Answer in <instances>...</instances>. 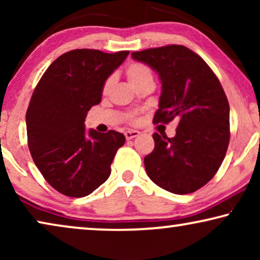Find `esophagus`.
<instances>
[{
  "instance_id": "esophagus-1",
  "label": "esophagus",
  "mask_w": 260,
  "mask_h": 260,
  "mask_svg": "<svg viewBox=\"0 0 260 260\" xmlns=\"http://www.w3.org/2000/svg\"><path fill=\"white\" fill-rule=\"evenodd\" d=\"M124 135H125L126 140H133V138H136V137L140 136L141 133H140V131H137V130H129V131H126V133Z\"/></svg>"
}]
</instances>
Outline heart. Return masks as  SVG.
Here are the masks:
<instances>
[{
    "instance_id": "heart-1",
    "label": "heart",
    "mask_w": 260,
    "mask_h": 260,
    "mask_svg": "<svg viewBox=\"0 0 260 260\" xmlns=\"http://www.w3.org/2000/svg\"><path fill=\"white\" fill-rule=\"evenodd\" d=\"M125 74L127 80L131 84L133 87H137L138 85L145 83V81H152L154 80V77H152L151 70L149 69L147 65L141 62H131L129 66L126 67ZM111 78H109L108 80L105 81L104 86H103V91L108 92L110 86H111ZM131 118L134 119V116H131Z\"/></svg>"
}]
</instances>
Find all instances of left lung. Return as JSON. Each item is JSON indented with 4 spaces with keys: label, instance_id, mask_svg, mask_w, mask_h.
I'll return each mask as SVG.
<instances>
[{
    "label": "left lung",
    "instance_id": "1",
    "mask_svg": "<svg viewBox=\"0 0 260 260\" xmlns=\"http://www.w3.org/2000/svg\"><path fill=\"white\" fill-rule=\"evenodd\" d=\"M162 84L154 123L176 119L172 138L152 135L155 149L144 157L148 176L174 194L198 190L213 179L230 143V105L221 84L205 60L181 45L131 53Z\"/></svg>",
    "mask_w": 260,
    "mask_h": 260
}]
</instances>
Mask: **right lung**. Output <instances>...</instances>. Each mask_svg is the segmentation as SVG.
Returning <instances> with one entry per match:
<instances>
[{"label":"right lung","mask_w":260,"mask_h":260,"mask_svg":"<svg viewBox=\"0 0 260 260\" xmlns=\"http://www.w3.org/2000/svg\"><path fill=\"white\" fill-rule=\"evenodd\" d=\"M129 51L113 54L73 49L41 77L26 113L28 148L45 180L59 193L83 198L105 182L123 134L85 129V118L102 101L103 86Z\"/></svg>","instance_id":"obj_1"}]
</instances>
